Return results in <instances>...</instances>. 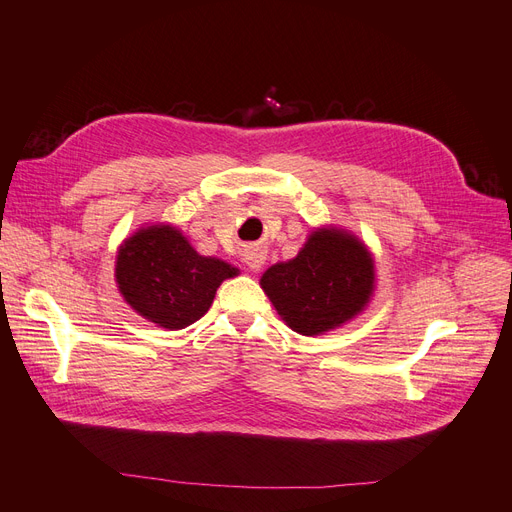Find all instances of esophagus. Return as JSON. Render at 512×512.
Returning <instances> with one entry per match:
<instances>
[{
    "instance_id": "1",
    "label": "esophagus",
    "mask_w": 512,
    "mask_h": 512,
    "mask_svg": "<svg viewBox=\"0 0 512 512\" xmlns=\"http://www.w3.org/2000/svg\"><path fill=\"white\" fill-rule=\"evenodd\" d=\"M265 252L258 250V247H247V250L243 252V262L247 265V269L252 271H260L262 267H265Z\"/></svg>"
}]
</instances>
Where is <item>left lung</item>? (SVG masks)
Listing matches in <instances>:
<instances>
[{"label": "left lung", "instance_id": "1", "mask_svg": "<svg viewBox=\"0 0 512 512\" xmlns=\"http://www.w3.org/2000/svg\"><path fill=\"white\" fill-rule=\"evenodd\" d=\"M374 258L342 228H318L301 252L260 277L277 314L292 331L314 337L359 316L374 294Z\"/></svg>", "mask_w": 512, "mask_h": 512}]
</instances>
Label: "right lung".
Returning <instances> with one entry per match:
<instances>
[{"label":"right lung","instance_id":"1","mask_svg":"<svg viewBox=\"0 0 512 512\" xmlns=\"http://www.w3.org/2000/svg\"><path fill=\"white\" fill-rule=\"evenodd\" d=\"M239 271L228 262L200 256L170 224L147 226L119 245L115 280L123 299L149 322L177 331L203 318L215 290Z\"/></svg>","mask_w":512,"mask_h":512}]
</instances>
